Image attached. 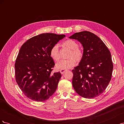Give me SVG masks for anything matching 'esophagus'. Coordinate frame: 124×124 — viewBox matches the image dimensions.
Returning <instances> with one entry per match:
<instances>
[{
    "instance_id": "1",
    "label": "esophagus",
    "mask_w": 124,
    "mask_h": 124,
    "mask_svg": "<svg viewBox=\"0 0 124 124\" xmlns=\"http://www.w3.org/2000/svg\"><path fill=\"white\" fill-rule=\"evenodd\" d=\"M66 71H67L66 70H60V72H61V74H62L66 72Z\"/></svg>"
}]
</instances>
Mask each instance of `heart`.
<instances>
[{
	"label": "heart",
	"instance_id": "b5f03b06",
	"mask_svg": "<svg viewBox=\"0 0 124 124\" xmlns=\"http://www.w3.org/2000/svg\"><path fill=\"white\" fill-rule=\"evenodd\" d=\"M64 46L68 47L71 50L68 59L62 60L56 63L55 67L57 69L66 70L72 68L77 62H80L83 57V52L78 47V43L73 40L68 39L62 43ZM50 56L55 61H58L60 58L59 46L55 44L51 48L50 52Z\"/></svg>",
	"mask_w": 124,
	"mask_h": 124
}]
</instances>
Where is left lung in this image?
I'll return each mask as SVG.
<instances>
[{
  "label": "left lung",
  "instance_id": "1",
  "mask_svg": "<svg viewBox=\"0 0 124 124\" xmlns=\"http://www.w3.org/2000/svg\"><path fill=\"white\" fill-rule=\"evenodd\" d=\"M69 38L77 40L83 47V57L72 70L73 87L82 97L95 98L105 91L111 79L113 66L110 52L89 31L76 32Z\"/></svg>",
  "mask_w": 124,
  "mask_h": 124
}]
</instances>
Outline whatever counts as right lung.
Wrapping results in <instances>:
<instances>
[{
  "label": "right lung",
  "mask_w": 124,
  "mask_h": 124,
  "mask_svg": "<svg viewBox=\"0 0 124 124\" xmlns=\"http://www.w3.org/2000/svg\"><path fill=\"white\" fill-rule=\"evenodd\" d=\"M65 37L53 33H41L22 45L15 63L16 80L29 99L43 101L56 91L62 75L59 72H52L55 63L50 52Z\"/></svg>",
  "instance_id": "right-lung-1"
}]
</instances>
